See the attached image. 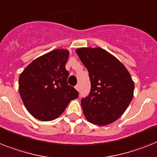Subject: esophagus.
I'll list each match as a JSON object with an SVG mask.
<instances>
[{
	"label": "esophagus",
	"mask_w": 157,
	"mask_h": 157,
	"mask_svg": "<svg viewBox=\"0 0 157 157\" xmlns=\"http://www.w3.org/2000/svg\"><path fill=\"white\" fill-rule=\"evenodd\" d=\"M75 89H76V90H77L79 92V91H80V86H79L78 85H76V86H75Z\"/></svg>",
	"instance_id": "34e87169"
}]
</instances>
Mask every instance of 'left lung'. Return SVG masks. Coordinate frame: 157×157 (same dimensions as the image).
I'll return each mask as SVG.
<instances>
[{
	"label": "left lung",
	"instance_id": "8db88e82",
	"mask_svg": "<svg viewBox=\"0 0 157 157\" xmlns=\"http://www.w3.org/2000/svg\"><path fill=\"white\" fill-rule=\"evenodd\" d=\"M76 52L89 72L91 91L81 100L87 121L103 126L123 115L133 97L134 81L125 66L104 48H79Z\"/></svg>",
	"mask_w": 157,
	"mask_h": 157
}]
</instances>
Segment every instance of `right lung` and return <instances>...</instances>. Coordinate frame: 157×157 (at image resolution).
Returning <instances> with one entry per match:
<instances>
[{"mask_svg":"<svg viewBox=\"0 0 157 157\" xmlns=\"http://www.w3.org/2000/svg\"><path fill=\"white\" fill-rule=\"evenodd\" d=\"M69 52L56 48L33 60L19 76V93L28 112L36 119L60 117L78 92L67 82L65 64Z\"/></svg>","mask_w":157,"mask_h":157,"instance_id":"obj_1","label":"right lung"}]
</instances>
